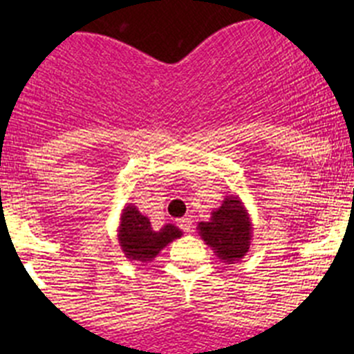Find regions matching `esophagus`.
Returning <instances> with one entry per match:
<instances>
[{"label": "esophagus", "mask_w": 354, "mask_h": 354, "mask_svg": "<svg viewBox=\"0 0 354 354\" xmlns=\"http://www.w3.org/2000/svg\"><path fill=\"white\" fill-rule=\"evenodd\" d=\"M178 226H180L185 233H192V227H194L192 226L190 217H181V219H178Z\"/></svg>", "instance_id": "esophagus-1"}]
</instances>
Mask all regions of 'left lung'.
I'll list each match as a JSON object with an SVG mask.
<instances>
[{
	"instance_id": "left-lung-1",
	"label": "left lung",
	"mask_w": 354,
	"mask_h": 354,
	"mask_svg": "<svg viewBox=\"0 0 354 354\" xmlns=\"http://www.w3.org/2000/svg\"><path fill=\"white\" fill-rule=\"evenodd\" d=\"M197 230L200 238L224 263H236L252 245V217L238 195H227L210 212L209 221L198 223Z\"/></svg>"
}]
</instances>
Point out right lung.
<instances>
[{
    "instance_id": "right-lung-1",
    "label": "right lung",
    "mask_w": 354,
    "mask_h": 354,
    "mask_svg": "<svg viewBox=\"0 0 354 354\" xmlns=\"http://www.w3.org/2000/svg\"><path fill=\"white\" fill-rule=\"evenodd\" d=\"M181 234L183 231L174 224H164L159 230L152 227L151 219L133 203H127L121 210L118 241L127 259L151 262L164 246L181 238Z\"/></svg>"
}]
</instances>
